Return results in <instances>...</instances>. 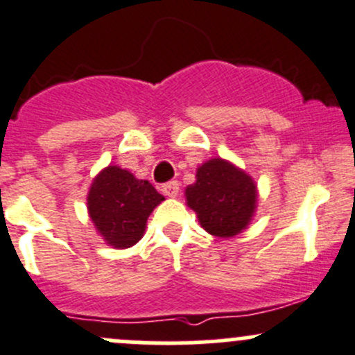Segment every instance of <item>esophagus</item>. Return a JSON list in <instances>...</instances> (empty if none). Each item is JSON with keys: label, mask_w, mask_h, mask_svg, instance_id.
I'll use <instances>...</instances> for the list:
<instances>
[{"label": "esophagus", "mask_w": 355, "mask_h": 355, "mask_svg": "<svg viewBox=\"0 0 355 355\" xmlns=\"http://www.w3.org/2000/svg\"><path fill=\"white\" fill-rule=\"evenodd\" d=\"M161 192H163L164 196H168V198H175V196L178 194V182L177 180L166 182V184L161 185Z\"/></svg>", "instance_id": "1"}]
</instances>
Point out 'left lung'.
I'll return each mask as SVG.
<instances>
[{
  "mask_svg": "<svg viewBox=\"0 0 355 355\" xmlns=\"http://www.w3.org/2000/svg\"><path fill=\"white\" fill-rule=\"evenodd\" d=\"M189 185L187 205L198 213L201 227L216 237L239 234L251 220L257 187L244 171L223 159H211L198 170Z\"/></svg>",
  "mask_w": 355,
  "mask_h": 355,
  "instance_id": "obj_1",
  "label": "left lung"
}]
</instances>
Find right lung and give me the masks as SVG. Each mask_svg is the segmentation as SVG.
<instances>
[{
    "label": "right lung",
    "mask_w": 355,
    "mask_h": 355,
    "mask_svg": "<svg viewBox=\"0 0 355 355\" xmlns=\"http://www.w3.org/2000/svg\"><path fill=\"white\" fill-rule=\"evenodd\" d=\"M163 199L147 180H137L130 171L107 166L92 184L88 209L111 246L130 248L139 243L147 218Z\"/></svg>",
    "instance_id": "right-lung-1"
}]
</instances>
